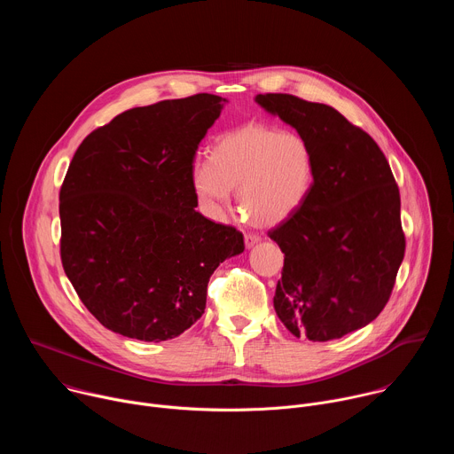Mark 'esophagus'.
Returning a JSON list of instances; mask_svg holds the SVG:
<instances>
[{"label":"esophagus","mask_w":454,"mask_h":454,"mask_svg":"<svg viewBox=\"0 0 454 454\" xmlns=\"http://www.w3.org/2000/svg\"><path fill=\"white\" fill-rule=\"evenodd\" d=\"M258 240H261V237L254 235V233H246V235H244V244H246V247H253Z\"/></svg>","instance_id":"esophagus-1"}]
</instances>
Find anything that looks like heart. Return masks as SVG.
<instances>
[{
	"label": "heart",
	"instance_id": "1",
	"mask_svg": "<svg viewBox=\"0 0 454 454\" xmlns=\"http://www.w3.org/2000/svg\"><path fill=\"white\" fill-rule=\"evenodd\" d=\"M314 176V151L298 133L268 123H246L221 133L210 160L192 165L190 181L203 208L219 217L230 192L239 212L254 226L286 221L307 198Z\"/></svg>",
	"mask_w": 454,
	"mask_h": 454
}]
</instances>
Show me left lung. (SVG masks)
<instances>
[{
  "label": "left lung",
  "mask_w": 454,
  "mask_h": 454,
  "mask_svg": "<svg viewBox=\"0 0 454 454\" xmlns=\"http://www.w3.org/2000/svg\"><path fill=\"white\" fill-rule=\"evenodd\" d=\"M254 100L314 151L307 198L268 233L284 253L275 310L296 338H343L392 296L406 249L399 186L373 138L334 107L287 93Z\"/></svg>",
  "instance_id": "obj_1"
}]
</instances>
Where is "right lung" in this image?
Listing matches in <instances>:
<instances>
[{
    "mask_svg": "<svg viewBox=\"0 0 454 454\" xmlns=\"http://www.w3.org/2000/svg\"><path fill=\"white\" fill-rule=\"evenodd\" d=\"M224 98L133 107L79 145L59 192L60 261L86 309L125 338L167 341L207 307L242 233L200 212L190 172Z\"/></svg>",
    "mask_w": 454,
    "mask_h": 454,
    "instance_id": "add662e5",
    "label": "right lung"
}]
</instances>
